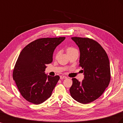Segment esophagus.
<instances>
[{"label": "esophagus", "instance_id": "obj_1", "mask_svg": "<svg viewBox=\"0 0 123 123\" xmlns=\"http://www.w3.org/2000/svg\"><path fill=\"white\" fill-rule=\"evenodd\" d=\"M60 78L61 79H67V77H66V76H64V75H61L60 76Z\"/></svg>", "mask_w": 123, "mask_h": 123}]
</instances>
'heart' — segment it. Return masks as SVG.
Masks as SVG:
<instances>
[{"label": "heart", "mask_w": 123, "mask_h": 123, "mask_svg": "<svg viewBox=\"0 0 123 123\" xmlns=\"http://www.w3.org/2000/svg\"><path fill=\"white\" fill-rule=\"evenodd\" d=\"M74 50H75V49L74 48H72V47H69V48H68L67 49V53H69V52H72V51H74ZM58 54V53H56V55H57Z\"/></svg>", "instance_id": "obj_1"}]
</instances>
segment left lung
I'll return each instance as SVG.
<instances>
[{
  "label": "left lung",
  "instance_id": "1",
  "mask_svg": "<svg viewBox=\"0 0 123 123\" xmlns=\"http://www.w3.org/2000/svg\"><path fill=\"white\" fill-rule=\"evenodd\" d=\"M71 39L80 49L79 66L83 69L84 79L80 82L72 78L70 92L74 100L87 104L101 96L110 83V62L105 49L94 40L77 37Z\"/></svg>",
  "mask_w": 123,
  "mask_h": 123
}]
</instances>
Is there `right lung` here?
I'll list each match as a JSON object with an SVG mask.
<instances>
[{
    "mask_svg": "<svg viewBox=\"0 0 123 123\" xmlns=\"http://www.w3.org/2000/svg\"><path fill=\"white\" fill-rule=\"evenodd\" d=\"M65 37L40 38L22 49L13 71V79L26 100L35 105L42 104L52 95L59 76L47 75L46 65L53 61V54Z\"/></svg>",
    "mask_w": 123,
    "mask_h": 123,
    "instance_id": "obj_1",
    "label": "right lung"
}]
</instances>
